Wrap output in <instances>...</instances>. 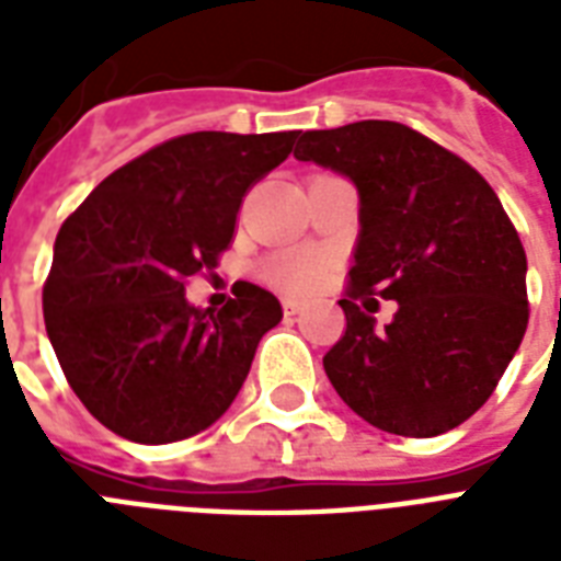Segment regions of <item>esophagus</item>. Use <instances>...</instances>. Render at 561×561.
Here are the masks:
<instances>
[{
	"label": "esophagus",
	"mask_w": 561,
	"mask_h": 561,
	"mask_svg": "<svg viewBox=\"0 0 561 561\" xmlns=\"http://www.w3.org/2000/svg\"><path fill=\"white\" fill-rule=\"evenodd\" d=\"M282 308H285V317H297L299 311H302V302H297V299H285Z\"/></svg>",
	"instance_id": "esophagus-1"
}]
</instances>
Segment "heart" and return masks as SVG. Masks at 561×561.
Instances as JSON below:
<instances>
[{
	"mask_svg": "<svg viewBox=\"0 0 561 561\" xmlns=\"http://www.w3.org/2000/svg\"><path fill=\"white\" fill-rule=\"evenodd\" d=\"M325 262L311 250H285L264 262V279L288 294H311L323 282Z\"/></svg>",
	"mask_w": 561,
	"mask_h": 561,
	"instance_id": "obj_1",
	"label": "heart"
}]
</instances>
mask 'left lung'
Masks as SVG:
<instances>
[{
	"mask_svg": "<svg viewBox=\"0 0 561 561\" xmlns=\"http://www.w3.org/2000/svg\"><path fill=\"white\" fill-rule=\"evenodd\" d=\"M294 157L355 183L360 236L341 299L346 332L325 352L329 381L360 419L436 436L478 413L530 320L527 255L486 180L399 122L297 134ZM373 296L396 298L378 330Z\"/></svg>",
	"mask_w": 561,
	"mask_h": 561,
	"instance_id": "1",
	"label": "left lung"
}]
</instances>
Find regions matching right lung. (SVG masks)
<instances>
[{
  "label": "right lung",
  "instance_id": "right-lung-1",
  "mask_svg": "<svg viewBox=\"0 0 561 561\" xmlns=\"http://www.w3.org/2000/svg\"><path fill=\"white\" fill-rule=\"evenodd\" d=\"M297 134L174 136L64 220L43 285L46 332L75 396L113 434L178 443L238 396L279 299L241 282L220 311L194 308L186 282L218 267L244 194L288 160Z\"/></svg>",
  "mask_w": 561,
  "mask_h": 561
}]
</instances>
